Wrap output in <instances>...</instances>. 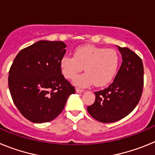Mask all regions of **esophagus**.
Here are the masks:
<instances>
[{
  "label": "esophagus",
  "mask_w": 155,
  "mask_h": 155,
  "mask_svg": "<svg viewBox=\"0 0 155 155\" xmlns=\"http://www.w3.org/2000/svg\"><path fill=\"white\" fill-rule=\"evenodd\" d=\"M84 91V90L80 89V88H76V92L77 93H82Z\"/></svg>",
  "instance_id": "34e87169"
}]
</instances>
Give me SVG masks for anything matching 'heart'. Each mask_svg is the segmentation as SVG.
Wrapping results in <instances>:
<instances>
[{"label": "heart", "mask_w": 155, "mask_h": 155, "mask_svg": "<svg viewBox=\"0 0 155 155\" xmlns=\"http://www.w3.org/2000/svg\"><path fill=\"white\" fill-rule=\"evenodd\" d=\"M120 57L112 49L84 45L77 47L74 57L64 56L60 61L62 74L67 79H72L84 68V74L74 79L78 87H87L94 83L96 87L109 84L118 71Z\"/></svg>", "instance_id": "heart-1"}]
</instances>
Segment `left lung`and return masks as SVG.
<instances>
[{"label": "left lung", "instance_id": "1", "mask_svg": "<svg viewBox=\"0 0 155 155\" xmlns=\"http://www.w3.org/2000/svg\"><path fill=\"white\" fill-rule=\"evenodd\" d=\"M117 47L123 60L118 73L109 87L94 92L95 101L87 107L93 118L104 124L118 121L130 114L139 102L143 91L142 60L129 48Z\"/></svg>", "mask_w": 155, "mask_h": 155}]
</instances>
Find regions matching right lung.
<instances>
[{
    "mask_svg": "<svg viewBox=\"0 0 155 155\" xmlns=\"http://www.w3.org/2000/svg\"><path fill=\"white\" fill-rule=\"evenodd\" d=\"M65 48L61 41H38L21 50L12 63L8 77L11 95L20 113L32 123L54 120L75 93L60 68Z\"/></svg>",
    "mask_w": 155,
    "mask_h": 155,
    "instance_id": "1",
    "label": "right lung"
}]
</instances>
